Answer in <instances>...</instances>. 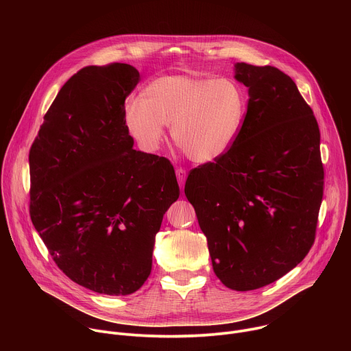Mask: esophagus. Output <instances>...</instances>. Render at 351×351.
<instances>
[{"mask_svg":"<svg viewBox=\"0 0 351 351\" xmlns=\"http://www.w3.org/2000/svg\"><path fill=\"white\" fill-rule=\"evenodd\" d=\"M176 176H178V182L180 184V189H184V180H186V169L184 168H178L176 169Z\"/></svg>","mask_w":351,"mask_h":351,"instance_id":"esophagus-1","label":"esophagus"}]
</instances>
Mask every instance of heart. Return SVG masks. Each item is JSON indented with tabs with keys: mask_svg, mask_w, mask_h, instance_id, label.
Listing matches in <instances>:
<instances>
[{
	"mask_svg": "<svg viewBox=\"0 0 351 351\" xmlns=\"http://www.w3.org/2000/svg\"><path fill=\"white\" fill-rule=\"evenodd\" d=\"M247 99L228 79L168 75L149 83L140 103L125 110V123L138 144L154 152L165 137L162 126L189 160L214 162L234 145L245 118Z\"/></svg>",
	"mask_w": 351,
	"mask_h": 351,
	"instance_id": "heart-1",
	"label": "heart"
}]
</instances>
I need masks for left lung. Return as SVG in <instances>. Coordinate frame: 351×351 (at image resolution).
<instances>
[{
    "mask_svg": "<svg viewBox=\"0 0 351 351\" xmlns=\"http://www.w3.org/2000/svg\"><path fill=\"white\" fill-rule=\"evenodd\" d=\"M248 87L241 132L222 158L191 169L184 194L229 289L267 286L302 263L315 240L324 195L319 128L290 76L234 65Z\"/></svg>",
    "mask_w": 351,
    "mask_h": 351,
    "instance_id": "left-lung-1",
    "label": "left lung"
}]
</instances>
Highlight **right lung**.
Segmentation results:
<instances>
[{
	"instance_id": "add662e5",
	"label": "right lung",
	"mask_w": 351,
	"mask_h": 351,
	"mask_svg": "<svg viewBox=\"0 0 351 351\" xmlns=\"http://www.w3.org/2000/svg\"><path fill=\"white\" fill-rule=\"evenodd\" d=\"M128 64L86 66L60 90L30 153L32 222L57 267L93 291L126 295L152 272L156 234L179 198L171 161L136 152Z\"/></svg>"
}]
</instances>
